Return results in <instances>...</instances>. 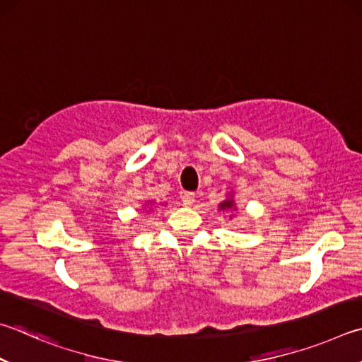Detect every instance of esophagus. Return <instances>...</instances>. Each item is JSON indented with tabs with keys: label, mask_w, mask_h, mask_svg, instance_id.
I'll return each instance as SVG.
<instances>
[{
	"label": "esophagus",
	"mask_w": 362,
	"mask_h": 362,
	"mask_svg": "<svg viewBox=\"0 0 362 362\" xmlns=\"http://www.w3.org/2000/svg\"><path fill=\"white\" fill-rule=\"evenodd\" d=\"M182 202H183V206H187V207L193 206V202H194V193H192V192L183 193V194H182Z\"/></svg>",
	"instance_id": "1"
}]
</instances>
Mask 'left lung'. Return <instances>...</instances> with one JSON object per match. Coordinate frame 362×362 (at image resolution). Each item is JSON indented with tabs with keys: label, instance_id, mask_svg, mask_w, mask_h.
I'll use <instances>...</instances> for the list:
<instances>
[{
	"label": "left lung",
	"instance_id": "obj_1",
	"mask_svg": "<svg viewBox=\"0 0 362 362\" xmlns=\"http://www.w3.org/2000/svg\"><path fill=\"white\" fill-rule=\"evenodd\" d=\"M218 209L220 210H229V212H233V210H235V204H234L233 196H231V198H228V199L223 201L220 206H218Z\"/></svg>",
	"mask_w": 362,
	"mask_h": 362
}]
</instances>
